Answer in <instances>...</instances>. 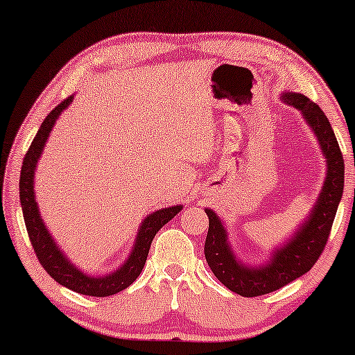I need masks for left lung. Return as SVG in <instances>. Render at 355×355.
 I'll return each instance as SVG.
<instances>
[{
  "mask_svg": "<svg viewBox=\"0 0 355 355\" xmlns=\"http://www.w3.org/2000/svg\"><path fill=\"white\" fill-rule=\"evenodd\" d=\"M286 103L302 111L304 118L312 125L318 144L327 158L328 171L322 192L309 220L300 226L293 239L283 247H278L271 257L270 263L259 268H249L236 260L227 244L226 230L215 213L205 210L208 220V232L205 239V259L213 275L242 297H257L283 286L307 273L315 265L327 245L336 210L344 189V159L331 124L320 106L300 94H283Z\"/></svg>",
  "mask_w": 355,
  "mask_h": 355,
  "instance_id": "obj_1",
  "label": "left lung"
}]
</instances>
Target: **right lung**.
<instances>
[{
	"mask_svg": "<svg viewBox=\"0 0 355 355\" xmlns=\"http://www.w3.org/2000/svg\"><path fill=\"white\" fill-rule=\"evenodd\" d=\"M71 101L72 96H67L55 110L50 111V114L46 116L40 129H38L35 139L32 140L31 148L27 150L22 162L21 179H19V196H21L24 221H26L28 239H31L33 252H35L38 261H40L46 273L56 283H60L71 291H76V293L94 295V297H106V295H113L129 288L139 278L140 271H142L145 261H147V255L155 234L171 218L176 216L182 207L176 205L164 208V210H158L145 218V221L139 230L137 239H135L134 250L130 252L128 261L114 273L94 278V276L84 275L74 265H71L69 260L58 249L56 242L51 239L50 232L43 225L40 213H38L35 196H33V173H35L37 162L40 158L42 150L45 147V142L51 132L53 125L56 123L58 116L62 113V110L69 106Z\"/></svg>",
	"mask_w": 355,
	"mask_h": 355,
	"instance_id": "right-lung-1",
	"label": "right lung"
}]
</instances>
